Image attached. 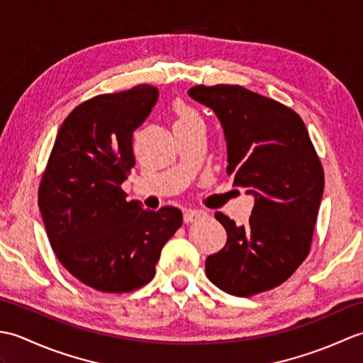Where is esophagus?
<instances>
[{
  "label": "esophagus",
  "mask_w": 363,
  "mask_h": 363,
  "mask_svg": "<svg viewBox=\"0 0 363 363\" xmlns=\"http://www.w3.org/2000/svg\"><path fill=\"white\" fill-rule=\"evenodd\" d=\"M204 215H207V213L201 209H187L186 212H184V221H186V223L196 221L199 218H203Z\"/></svg>",
  "instance_id": "1"
}]
</instances>
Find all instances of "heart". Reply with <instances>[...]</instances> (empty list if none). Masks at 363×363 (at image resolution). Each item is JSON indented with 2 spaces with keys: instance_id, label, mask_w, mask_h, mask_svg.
I'll use <instances>...</instances> for the list:
<instances>
[{
  "instance_id": "b5f03b06",
  "label": "heart",
  "mask_w": 363,
  "mask_h": 363,
  "mask_svg": "<svg viewBox=\"0 0 363 363\" xmlns=\"http://www.w3.org/2000/svg\"><path fill=\"white\" fill-rule=\"evenodd\" d=\"M177 115H179V120L177 121H184V120H190V118H196L194 112H190L187 107H177Z\"/></svg>"
}]
</instances>
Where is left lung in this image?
<instances>
[{
	"instance_id": "1",
	"label": "left lung",
	"mask_w": 363,
	"mask_h": 363,
	"mask_svg": "<svg viewBox=\"0 0 363 363\" xmlns=\"http://www.w3.org/2000/svg\"><path fill=\"white\" fill-rule=\"evenodd\" d=\"M189 96L217 115L226 140V173L254 198L246 226L215 213L228 240L206 259V274L235 296L272 290L311 250L325 173L309 133L295 111L240 86H195Z\"/></svg>"
}]
</instances>
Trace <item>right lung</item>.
I'll return each instance as SVG.
<instances>
[{
	"label": "right lung",
	"instance_id": "right-lung-1",
	"mask_svg": "<svg viewBox=\"0 0 363 363\" xmlns=\"http://www.w3.org/2000/svg\"><path fill=\"white\" fill-rule=\"evenodd\" d=\"M140 84L79 104L56 135L38 189V209L51 248L67 272L89 287L121 293L150 282L182 212L145 211L121 184L135 165L133 133L157 103Z\"/></svg>",
	"mask_w": 363,
	"mask_h": 363
}]
</instances>
